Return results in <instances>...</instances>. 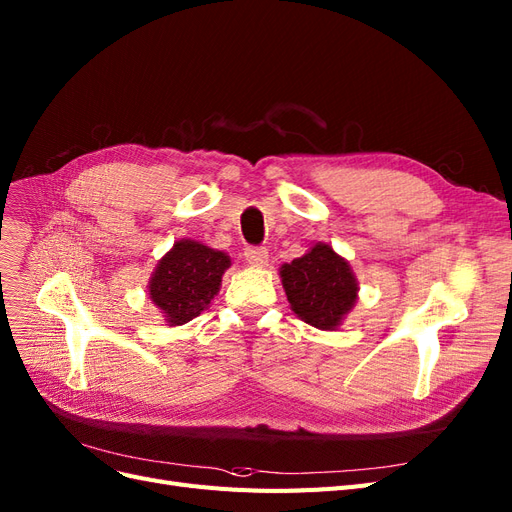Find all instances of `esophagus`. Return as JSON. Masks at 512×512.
<instances>
[{
    "label": "esophagus",
    "mask_w": 512,
    "mask_h": 512,
    "mask_svg": "<svg viewBox=\"0 0 512 512\" xmlns=\"http://www.w3.org/2000/svg\"><path fill=\"white\" fill-rule=\"evenodd\" d=\"M245 260H248L252 267H264L269 260V252L267 248H245Z\"/></svg>",
    "instance_id": "1"
}]
</instances>
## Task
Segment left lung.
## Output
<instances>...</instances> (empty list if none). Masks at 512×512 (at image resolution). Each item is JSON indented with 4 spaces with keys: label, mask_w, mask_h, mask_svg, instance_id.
<instances>
[{
    "label": "left lung",
    "mask_w": 512,
    "mask_h": 512,
    "mask_svg": "<svg viewBox=\"0 0 512 512\" xmlns=\"http://www.w3.org/2000/svg\"><path fill=\"white\" fill-rule=\"evenodd\" d=\"M279 275L292 311L320 330L339 328L358 301V279L349 262L322 241L281 264Z\"/></svg>",
    "instance_id": "8db88e82"
}]
</instances>
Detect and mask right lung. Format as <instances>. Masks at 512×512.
<instances>
[{
  "label": "right lung",
  "mask_w": 512,
  "mask_h": 512,
  "mask_svg": "<svg viewBox=\"0 0 512 512\" xmlns=\"http://www.w3.org/2000/svg\"><path fill=\"white\" fill-rule=\"evenodd\" d=\"M231 258L201 241L180 239L158 260L148 292L169 326H182L205 311L220 292Z\"/></svg>",
  "instance_id": "1"
}]
</instances>
